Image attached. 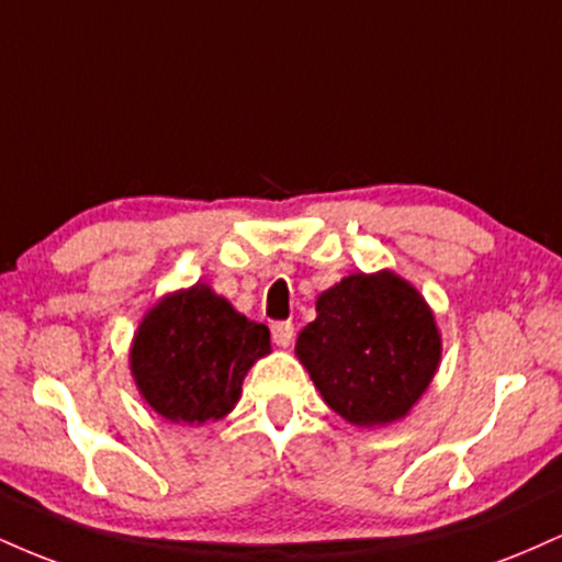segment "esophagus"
<instances>
[{
	"label": "esophagus",
	"instance_id": "34e87169",
	"mask_svg": "<svg viewBox=\"0 0 562 562\" xmlns=\"http://www.w3.org/2000/svg\"><path fill=\"white\" fill-rule=\"evenodd\" d=\"M293 335H295V327L290 325V322H274L272 325V340L280 348H288L293 344Z\"/></svg>",
	"mask_w": 562,
	"mask_h": 562
}]
</instances>
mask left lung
<instances>
[{"instance_id": "1", "label": "left lung", "mask_w": 562, "mask_h": 562, "mask_svg": "<svg viewBox=\"0 0 562 562\" xmlns=\"http://www.w3.org/2000/svg\"><path fill=\"white\" fill-rule=\"evenodd\" d=\"M295 357L325 404L359 428L409 415L441 362L430 306L398 274H348L317 299Z\"/></svg>"}]
</instances>
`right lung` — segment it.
<instances>
[{
    "label": "right lung",
    "mask_w": 562,
    "mask_h": 562,
    "mask_svg": "<svg viewBox=\"0 0 562 562\" xmlns=\"http://www.w3.org/2000/svg\"><path fill=\"white\" fill-rule=\"evenodd\" d=\"M269 327L250 322L203 282L164 295L134 333L128 367L147 404L171 423L222 420L235 409Z\"/></svg>",
    "instance_id": "obj_1"
}]
</instances>
